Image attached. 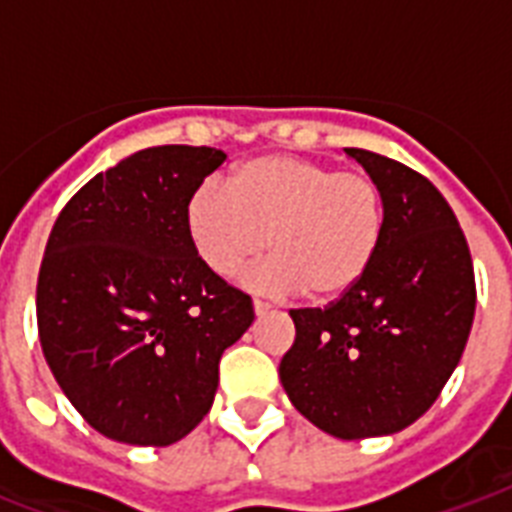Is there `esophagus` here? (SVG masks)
Here are the masks:
<instances>
[{"mask_svg": "<svg viewBox=\"0 0 512 512\" xmlns=\"http://www.w3.org/2000/svg\"><path fill=\"white\" fill-rule=\"evenodd\" d=\"M252 305H255L257 316H263V313L271 311V303H265V300H255V303H252Z\"/></svg>", "mask_w": 512, "mask_h": 512, "instance_id": "34e87169", "label": "esophagus"}]
</instances>
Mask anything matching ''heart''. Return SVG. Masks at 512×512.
Listing matches in <instances>:
<instances>
[{
    "instance_id": "heart-1",
    "label": "heart",
    "mask_w": 512,
    "mask_h": 512,
    "mask_svg": "<svg viewBox=\"0 0 512 512\" xmlns=\"http://www.w3.org/2000/svg\"><path fill=\"white\" fill-rule=\"evenodd\" d=\"M201 263L233 276L268 249L255 284L337 300L366 279L380 255L388 204L369 172L337 170L303 156L271 154L239 164L228 188L201 183L185 207Z\"/></svg>"
}]
</instances>
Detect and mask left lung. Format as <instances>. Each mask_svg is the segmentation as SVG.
Returning <instances> with one entry per match:
<instances>
[{"label": "left lung", "instance_id": "1", "mask_svg": "<svg viewBox=\"0 0 512 512\" xmlns=\"http://www.w3.org/2000/svg\"><path fill=\"white\" fill-rule=\"evenodd\" d=\"M382 185L388 228L372 271L324 308H295L281 385L329 436L398 433L428 412L460 364L476 313L468 239L449 201L412 167L345 148Z\"/></svg>", "mask_w": 512, "mask_h": 512}]
</instances>
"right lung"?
Listing matches in <instances>:
<instances>
[{
	"instance_id": "add662e5",
	"label": "right lung",
	"mask_w": 512,
	"mask_h": 512,
	"mask_svg": "<svg viewBox=\"0 0 512 512\" xmlns=\"http://www.w3.org/2000/svg\"><path fill=\"white\" fill-rule=\"evenodd\" d=\"M225 162L207 146L127 156L60 209L36 281L47 364L106 438L170 446L209 412L252 297L201 263L185 207Z\"/></svg>"
}]
</instances>
